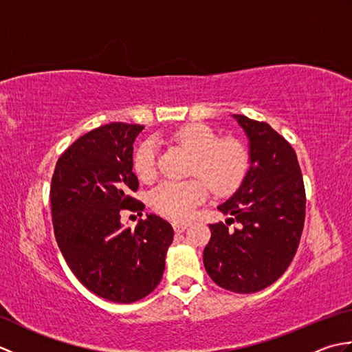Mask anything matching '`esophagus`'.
<instances>
[{"mask_svg":"<svg viewBox=\"0 0 352 352\" xmlns=\"http://www.w3.org/2000/svg\"><path fill=\"white\" fill-rule=\"evenodd\" d=\"M172 227H174L175 233H183V231L189 227V223H186V222H174V223H172Z\"/></svg>","mask_w":352,"mask_h":352,"instance_id":"esophagus-1","label":"esophagus"}]
</instances>
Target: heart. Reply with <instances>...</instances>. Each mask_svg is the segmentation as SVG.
Returning <instances> with one entry per match:
<instances>
[{
    "mask_svg": "<svg viewBox=\"0 0 352 352\" xmlns=\"http://www.w3.org/2000/svg\"><path fill=\"white\" fill-rule=\"evenodd\" d=\"M172 142L193 154L190 172L199 177L189 180H166L149 193L154 212L175 222L192 218L195 208L207 198V186L218 197H227L241 188L250 169L246 148L236 139H219L210 126L188 124L170 134ZM133 168L142 182H153L157 175L155 145L153 140L142 144L133 157Z\"/></svg>",
    "mask_w": 352,
    "mask_h": 352,
    "instance_id": "b5f03b06",
    "label": "heart"
}]
</instances>
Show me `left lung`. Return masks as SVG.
<instances>
[{
    "label": "left lung",
    "mask_w": 352,
    "mask_h": 352,
    "mask_svg": "<svg viewBox=\"0 0 352 352\" xmlns=\"http://www.w3.org/2000/svg\"><path fill=\"white\" fill-rule=\"evenodd\" d=\"M233 116L250 139L251 166L239 190L218 207L239 228L212 223L204 266L218 286L254 294L278 280L295 257L305 221V189L289 142L266 122Z\"/></svg>",
    "instance_id": "1"
}]
</instances>
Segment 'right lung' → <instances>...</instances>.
Instances as JSON below:
<instances>
[{
    "mask_svg": "<svg viewBox=\"0 0 352 352\" xmlns=\"http://www.w3.org/2000/svg\"><path fill=\"white\" fill-rule=\"evenodd\" d=\"M144 125L111 122L78 138L58 157L51 178V214L58 248L74 275L95 295L139 301L160 283L174 230L148 214L124 228L121 212H140L133 144Z\"/></svg>",
    "mask_w": 352,
    "mask_h": 352,
    "instance_id": "1",
    "label": "right lung"
}]
</instances>
